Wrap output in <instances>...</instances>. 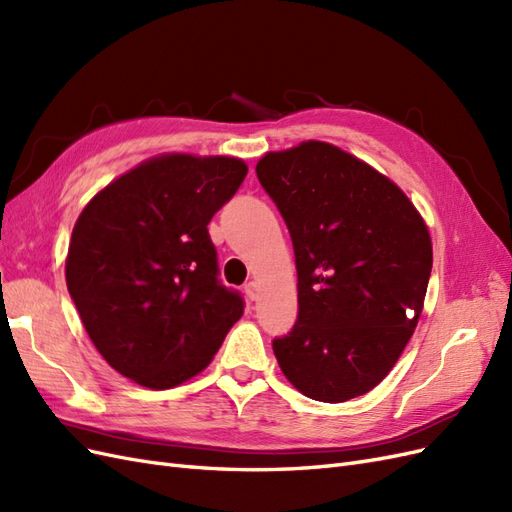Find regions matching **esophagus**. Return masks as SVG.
Wrapping results in <instances>:
<instances>
[{"label":"esophagus","instance_id":"obj_1","mask_svg":"<svg viewBox=\"0 0 512 512\" xmlns=\"http://www.w3.org/2000/svg\"><path fill=\"white\" fill-rule=\"evenodd\" d=\"M245 297L250 299V301L258 299V284L256 282H247L245 284Z\"/></svg>","mask_w":512,"mask_h":512}]
</instances>
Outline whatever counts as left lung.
Listing matches in <instances>:
<instances>
[{"label":"left lung","mask_w":512,"mask_h":512,"mask_svg":"<svg viewBox=\"0 0 512 512\" xmlns=\"http://www.w3.org/2000/svg\"><path fill=\"white\" fill-rule=\"evenodd\" d=\"M288 226L299 314L273 339L305 397L339 404L384 380L416 329L431 239L397 185L339 147L307 141L256 164Z\"/></svg>","instance_id":"8db88e82"}]
</instances>
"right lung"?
I'll list each match as a JSON object with an SVG mask.
<instances>
[{
	"instance_id": "add662e5",
	"label": "right lung",
	"mask_w": 512,
	"mask_h": 512,
	"mask_svg": "<svg viewBox=\"0 0 512 512\" xmlns=\"http://www.w3.org/2000/svg\"><path fill=\"white\" fill-rule=\"evenodd\" d=\"M245 175L237 158L170 153L106 185L79 215L68 292L121 376L156 391L190 380L241 318L243 297L220 282L207 224Z\"/></svg>"
}]
</instances>
